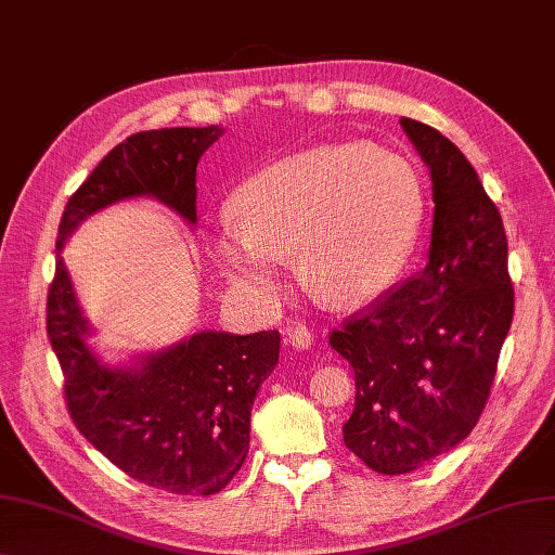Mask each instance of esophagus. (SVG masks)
<instances>
[{
	"label": "esophagus",
	"mask_w": 555,
	"mask_h": 555,
	"mask_svg": "<svg viewBox=\"0 0 555 555\" xmlns=\"http://www.w3.org/2000/svg\"><path fill=\"white\" fill-rule=\"evenodd\" d=\"M288 341L295 348H309L313 344V335L307 325H293L288 327Z\"/></svg>",
	"instance_id": "1"
}]
</instances>
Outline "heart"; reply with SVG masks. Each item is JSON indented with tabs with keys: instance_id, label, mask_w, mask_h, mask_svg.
I'll return each instance as SVG.
<instances>
[{
	"instance_id": "1",
	"label": "heart",
	"mask_w": 555,
	"mask_h": 555,
	"mask_svg": "<svg viewBox=\"0 0 555 555\" xmlns=\"http://www.w3.org/2000/svg\"><path fill=\"white\" fill-rule=\"evenodd\" d=\"M236 211L216 223L214 256L232 286L272 302L288 256L307 286L335 307L384 295L414 250L423 218L416 171L400 155L360 144L295 153L250 177Z\"/></svg>"
}]
</instances>
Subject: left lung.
<instances>
[{
	"label": "left lung",
	"mask_w": 555,
	"mask_h": 555,
	"mask_svg": "<svg viewBox=\"0 0 555 555\" xmlns=\"http://www.w3.org/2000/svg\"><path fill=\"white\" fill-rule=\"evenodd\" d=\"M400 122L430 167V256L330 332V346L356 374L344 444L390 477L433 463L474 430L514 319L495 202L453 141L425 122Z\"/></svg>",
	"instance_id": "obj_1"
}]
</instances>
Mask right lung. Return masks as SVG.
<instances>
[{"label":"right lung","mask_w":555,"mask_h":555,"mask_svg":"<svg viewBox=\"0 0 555 555\" xmlns=\"http://www.w3.org/2000/svg\"><path fill=\"white\" fill-rule=\"evenodd\" d=\"M220 134L218 125H209L125 139L69 197L57 250L86 216L139 195L157 197L195 223L197 163ZM46 332L65 378L62 390L74 425L128 477L173 495H214L240 472L248 453L253 400L279 362L276 330L244 337L199 332L141 358L134 367H104L86 346L88 323L57 256Z\"/></svg>","instance_id":"add662e5"}]
</instances>
